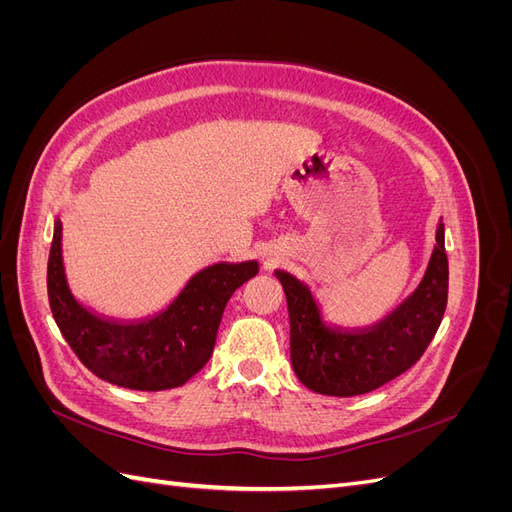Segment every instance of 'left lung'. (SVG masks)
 <instances>
[{"label": "left lung", "mask_w": 512, "mask_h": 512, "mask_svg": "<svg viewBox=\"0 0 512 512\" xmlns=\"http://www.w3.org/2000/svg\"><path fill=\"white\" fill-rule=\"evenodd\" d=\"M275 277L288 301L290 361L297 378L320 395H365L410 369L440 327L448 297L444 222L438 220L421 284L391 316L365 331L331 327L312 288L288 271H275Z\"/></svg>", "instance_id": "left-lung-1"}]
</instances>
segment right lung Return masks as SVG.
<instances>
[{
    "label": "right lung",
    "instance_id": "obj_1",
    "mask_svg": "<svg viewBox=\"0 0 512 512\" xmlns=\"http://www.w3.org/2000/svg\"><path fill=\"white\" fill-rule=\"evenodd\" d=\"M61 215L55 218L49 254L51 312L81 363L106 382L132 391L183 386L211 359L224 307L239 286L258 273L256 260L218 262L194 273L158 316L143 322L102 318L76 301L68 286Z\"/></svg>",
    "mask_w": 512,
    "mask_h": 512
}]
</instances>
